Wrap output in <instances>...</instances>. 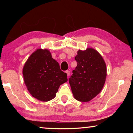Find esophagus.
<instances>
[{
    "label": "esophagus",
    "instance_id": "34e87169",
    "mask_svg": "<svg viewBox=\"0 0 133 133\" xmlns=\"http://www.w3.org/2000/svg\"><path fill=\"white\" fill-rule=\"evenodd\" d=\"M66 73L67 74V76H70V71H69V70L66 71Z\"/></svg>",
    "mask_w": 133,
    "mask_h": 133
}]
</instances>
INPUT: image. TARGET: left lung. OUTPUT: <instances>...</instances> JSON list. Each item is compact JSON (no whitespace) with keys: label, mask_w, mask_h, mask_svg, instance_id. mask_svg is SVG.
I'll list each match as a JSON object with an SVG mask.
<instances>
[{"label":"left lung","mask_w":133,"mask_h":133,"mask_svg":"<svg viewBox=\"0 0 133 133\" xmlns=\"http://www.w3.org/2000/svg\"><path fill=\"white\" fill-rule=\"evenodd\" d=\"M75 60L77 65L69 83L74 97L87 102L102 90L107 76L106 64L101 54L92 48L79 50Z\"/></svg>","instance_id":"obj_1"}]
</instances>
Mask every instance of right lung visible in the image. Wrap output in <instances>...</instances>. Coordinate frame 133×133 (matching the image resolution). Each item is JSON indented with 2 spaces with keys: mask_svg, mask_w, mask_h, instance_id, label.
I'll list each match as a JSON object with an SVG mask.
<instances>
[{
  "mask_svg": "<svg viewBox=\"0 0 133 133\" xmlns=\"http://www.w3.org/2000/svg\"><path fill=\"white\" fill-rule=\"evenodd\" d=\"M23 79L32 97L41 101L54 99L60 85L68 81L48 50L38 49L28 58L23 68Z\"/></svg>",
  "mask_w": 133,
  "mask_h": 133,
  "instance_id": "right-lung-1",
  "label": "right lung"
}]
</instances>
